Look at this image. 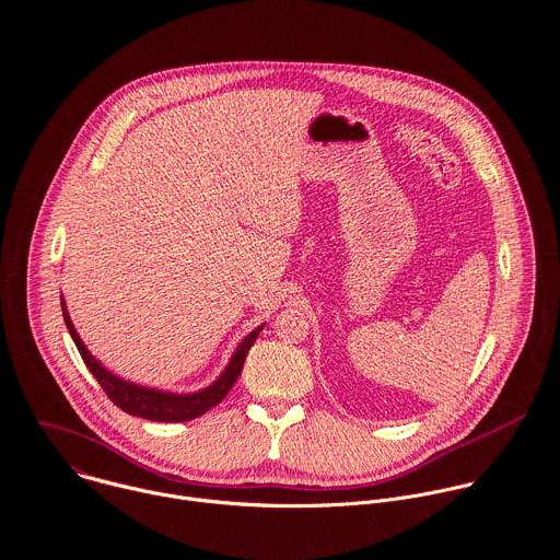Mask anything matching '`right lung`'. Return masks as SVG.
Returning a JSON list of instances; mask_svg holds the SVG:
<instances>
[{
	"label": "right lung",
	"instance_id": "right-lung-1",
	"mask_svg": "<svg viewBox=\"0 0 560 560\" xmlns=\"http://www.w3.org/2000/svg\"><path fill=\"white\" fill-rule=\"evenodd\" d=\"M61 307H63V320L68 325V331H70L83 362L88 364V369L92 371V376L98 381L103 392L109 396V400L125 413L144 418L151 422H189V420L207 413L215 405H220L226 398V394L233 389V385L237 383L242 369H244L246 353L253 347V342L257 340L259 331L264 329V325H259L248 336H244V340L237 345V349L233 351L229 364L224 366V371L218 376L215 383H211L209 387L194 392V394H173V392L142 387V385L129 383V381L112 374L109 369H105L101 364L98 358H94L90 353V349L81 340V336L74 329V323L70 318V312L66 307L63 294H61Z\"/></svg>",
	"mask_w": 560,
	"mask_h": 560
}]
</instances>
